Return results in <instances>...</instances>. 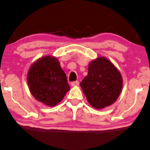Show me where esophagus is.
I'll list each match as a JSON object with an SVG mask.
<instances>
[{
  "label": "esophagus",
  "mask_w": 150,
  "mask_h": 150,
  "mask_svg": "<svg viewBox=\"0 0 150 150\" xmlns=\"http://www.w3.org/2000/svg\"><path fill=\"white\" fill-rule=\"evenodd\" d=\"M71 85L72 86H77L79 85V82L78 81H73L71 83Z\"/></svg>",
  "instance_id": "1"
}]
</instances>
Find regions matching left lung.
<instances>
[{"mask_svg": "<svg viewBox=\"0 0 150 150\" xmlns=\"http://www.w3.org/2000/svg\"><path fill=\"white\" fill-rule=\"evenodd\" d=\"M118 69L105 57H99L88 64V75L80 83L90 105L97 109L110 106L118 99L122 88Z\"/></svg>", "mask_w": 150, "mask_h": 150, "instance_id": "8db88e82", "label": "left lung"}]
</instances>
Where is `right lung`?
I'll return each mask as SVG.
<instances>
[{"instance_id":"right-lung-1","label":"right lung","mask_w":150,"mask_h":150,"mask_svg":"<svg viewBox=\"0 0 150 150\" xmlns=\"http://www.w3.org/2000/svg\"><path fill=\"white\" fill-rule=\"evenodd\" d=\"M27 81L33 97L49 107L59 104L70 89L59 60L51 56H43L30 66Z\"/></svg>"}]
</instances>
